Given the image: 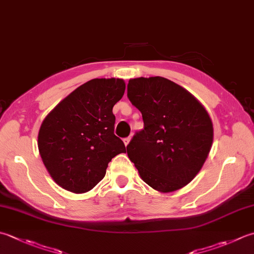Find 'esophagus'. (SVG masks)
<instances>
[{"mask_svg":"<svg viewBox=\"0 0 254 254\" xmlns=\"http://www.w3.org/2000/svg\"><path fill=\"white\" fill-rule=\"evenodd\" d=\"M130 141H131V137H130V136L124 138V140H123V142H124V144H126V146L127 145V144H128V143H130Z\"/></svg>","mask_w":254,"mask_h":254,"instance_id":"obj_1","label":"esophagus"}]
</instances>
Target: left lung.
Wrapping results in <instances>:
<instances>
[{
    "mask_svg": "<svg viewBox=\"0 0 254 254\" xmlns=\"http://www.w3.org/2000/svg\"><path fill=\"white\" fill-rule=\"evenodd\" d=\"M127 98L144 121L127 146L128 158L153 190H181L200 172L211 150L209 114L185 88L158 76L130 79Z\"/></svg>",
    "mask_w": 254,
    "mask_h": 254,
    "instance_id": "8db88e82",
    "label": "left lung"
}]
</instances>
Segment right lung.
<instances>
[{"instance_id":"add662e5","label":"right lung","mask_w":254,"mask_h":254,"mask_svg":"<svg viewBox=\"0 0 254 254\" xmlns=\"http://www.w3.org/2000/svg\"><path fill=\"white\" fill-rule=\"evenodd\" d=\"M124 91L123 79H92L68 94L44 119L38 151L58 186L74 193L91 190L106 175L109 162L127 152L113 133L112 112Z\"/></svg>"}]
</instances>
